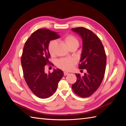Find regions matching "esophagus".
Instances as JSON below:
<instances>
[{
	"label": "esophagus",
	"instance_id": "34e87169",
	"mask_svg": "<svg viewBox=\"0 0 126 126\" xmlns=\"http://www.w3.org/2000/svg\"><path fill=\"white\" fill-rule=\"evenodd\" d=\"M68 74H69V73H67V72H64V76L67 75H68Z\"/></svg>",
	"mask_w": 126,
	"mask_h": 126
}]
</instances>
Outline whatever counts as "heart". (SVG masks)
Returning <instances> with one entry per match:
<instances>
[{"label": "heart", "mask_w": 126, "mask_h": 126, "mask_svg": "<svg viewBox=\"0 0 126 126\" xmlns=\"http://www.w3.org/2000/svg\"><path fill=\"white\" fill-rule=\"evenodd\" d=\"M63 41L65 43L68 47L70 48L73 47H78L79 44V40L76 37L71 34H68L64 37ZM57 44L56 40H52L48 45V51L51 55H53L55 53V49ZM76 61L74 58H61L56 62V65L58 68L65 71H69L73 68L75 64Z\"/></svg>", "instance_id": "1"}]
</instances>
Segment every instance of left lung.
Returning a JSON list of instances; mask_svg holds the SVG:
<instances>
[{"label": "left lung", "mask_w": 126, "mask_h": 126, "mask_svg": "<svg viewBox=\"0 0 126 126\" xmlns=\"http://www.w3.org/2000/svg\"><path fill=\"white\" fill-rule=\"evenodd\" d=\"M83 40V50L79 63L80 69H86L82 76L76 74L77 81L72 85V89L81 97H88L95 93L103 81L106 71V54L103 45L97 36L83 27L73 28Z\"/></svg>", "instance_id": "obj_1"}]
</instances>
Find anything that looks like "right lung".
<instances>
[{"mask_svg":"<svg viewBox=\"0 0 126 126\" xmlns=\"http://www.w3.org/2000/svg\"><path fill=\"white\" fill-rule=\"evenodd\" d=\"M59 37L57 32L49 29H38L32 33L23 48L21 63L24 77L31 92L41 98L52 95L63 76L59 69L48 74L44 72L45 66L50 63L48 45L50 41Z\"/></svg>","mask_w":126,"mask_h":126,"instance_id":"add662e5","label":"right lung"}]
</instances>
